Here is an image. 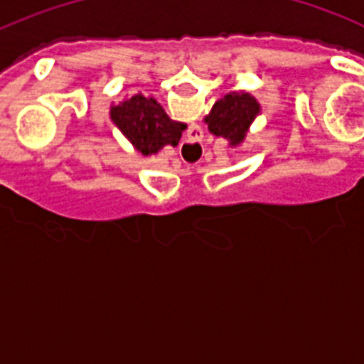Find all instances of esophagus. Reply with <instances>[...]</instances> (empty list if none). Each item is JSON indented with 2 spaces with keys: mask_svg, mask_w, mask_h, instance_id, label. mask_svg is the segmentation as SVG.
Here are the masks:
<instances>
[{
  "mask_svg": "<svg viewBox=\"0 0 364 364\" xmlns=\"http://www.w3.org/2000/svg\"><path fill=\"white\" fill-rule=\"evenodd\" d=\"M195 129H197L198 133L195 134V136L189 138L188 142H186L184 151L189 154V156H195V159H198V156L204 153V146H202V129H198V127H195Z\"/></svg>",
  "mask_w": 364,
  "mask_h": 364,
  "instance_id": "obj_1",
  "label": "esophagus"
}]
</instances>
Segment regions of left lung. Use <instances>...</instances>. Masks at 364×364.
Segmentation results:
<instances>
[{
    "label": "left lung",
    "mask_w": 364,
    "mask_h": 364,
    "mask_svg": "<svg viewBox=\"0 0 364 364\" xmlns=\"http://www.w3.org/2000/svg\"><path fill=\"white\" fill-rule=\"evenodd\" d=\"M259 114L260 104L250 92L233 91L215 102L204 122L211 134L224 138L231 147H235L244 142L250 125Z\"/></svg>",
    "instance_id": "left-lung-1"
}]
</instances>
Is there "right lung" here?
I'll return each mask as SVG.
<instances>
[{"label": "right lung", "instance_id": "obj_1", "mask_svg": "<svg viewBox=\"0 0 364 364\" xmlns=\"http://www.w3.org/2000/svg\"><path fill=\"white\" fill-rule=\"evenodd\" d=\"M109 117L144 156L156 154L166 146H178L180 136L188 127L182 122L171 120L156 100L144 95H134L118 105H111Z\"/></svg>", "mask_w": 364, "mask_h": 364}]
</instances>
